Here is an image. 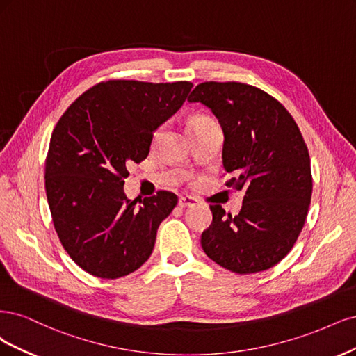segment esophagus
<instances>
[{
    "instance_id": "1",
    "label": "esophagus",
    "mask_w": 356,
    "mask_h": 356,
    "mask_svg": "<svg viewBox=\"0 0 356 356\" xmlns=\"http://www.w3.org/2000/svg\"><path fill=\"white\" fill-rule=\"evenodd\" d=\"M197 202H198L197 198H193V197H181V198L179 200V205H180L181 209L192 207V205H195Z\"/></svg>"
}]
</instances>
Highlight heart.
I'll use <instances>...</instances> for the list:
<instances>
[{"label": "heart", "instance_id": "heart-1", "mask_svg": "<svg viewBox=\"0 0 356 356\" xmlns=\"http://www.w3.org/2000/svg\"><path fill=\"white\" fill-rule=\"evenodd\" d=\"M205 120H211V118H210V117H204V115H197V117H193V118L189 121V124L198 122V121H205Z\"/></svg>", "mask_w": 356, "mask_h": 356}]
</instances>
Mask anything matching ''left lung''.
<instances>
[{
  "label": "left lung",
  "instance_id": "left-lung-1",
  "mask_svg": "<svg viewBox=\"0 0 356 356\" xmlns=\"http://www.w3.org/2000/svg\"><path fill=\"white\" fill-rule=\"evenodd\" d=\"M188 102H200L225 134L227 188L244 192L236 216L210 205L213 222L201 247L217 265L256 273L290 253L305 225L312 197L311 158L296 121L265 91L243 83H202Z\"/></svg>",
  "mask_w": 356,
  "mask_h": 356
}]
</instances>
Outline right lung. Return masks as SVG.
Returning a JSON list of instances; mask_svg holds the SVG:
<instances>
[{"label": "right lung", "mask_w": 356, "mask_h": 356, "mask_svg": "<svg viewBox=\"0 0 356 356\" xmlns=\"http://www.w3.org/2000/svg\"><path fill=\"white\" fill-rule=\"evenodd\" d=\"M192 83L111 79L87 90L53 130L45 192L66 253L97 278L117 280L152 254L156 231L177 197L159 191L139 201L124 193L127 164L140 163L154 131L180 109Z\"/></svg>", "instance_id": "right-lung-1"}]
</instances>
